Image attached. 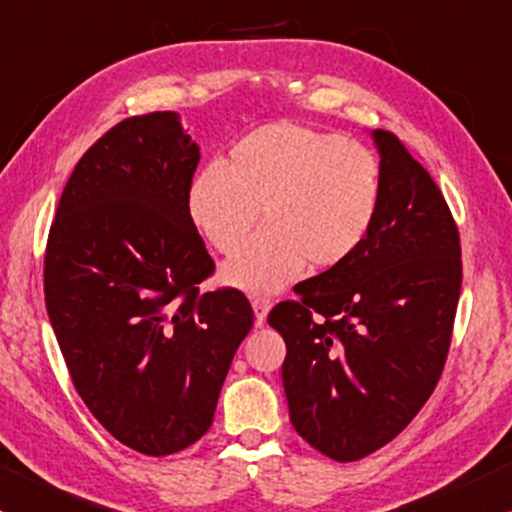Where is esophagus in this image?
I'll return each instance as SVG.
<instances>
[{"label":"esophagus","mask_w":512,"mask_h":512,"mask_svg":"<svg viewBox=\"0 0 512 512\" xmlns=\"http://www.w3.org/2000/svg\"><path fill=\"white\" fill-rule=\"evenodd\" d=\"M269 309H271V302L269 299H262V297H257V299H252V311H255V323L257 325H264V320H267V316H269Z\"/></svg>","instance_id":"34e87169"}]
</instances>
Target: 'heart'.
Wrapping results in <instances>:
<instances>
[{
    "instance_id": "obj_1",
    "label": "heart",
    "mask_w": 512,
    "mask_h": 512,
    "mask_svg": "<svg viewBox=\"0 0 512 512\" xmlns=\"http://www.w3.org/2000/svg\"><path fill=\"white\" fill-rule=\"evenodd\" d=\"M379 166L370 149L302 124L262 126L210 163L189 187V217L215 250L231 255L264 229L222 281L248 295H271L302 276L342 267L370 234L379 210Z\"/></svg>"
}]
</instances>
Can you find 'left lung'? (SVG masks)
I'll return each mask as SVG.
<instances>
[{
    "label": "left lung",
    "mask_w": 512,
    "mask_h": 512,
    "mask_svg": "<svg viewBox=\"0 0 512 512\" xmlns=\"http://www.w3.org/2000/svg\"><path fill=\"white\" fill-rule=\"evenodd\" d=\"M370 138L381 196L365 243L269 313L288 346L292 426L335 461L377 452L426 405L461 292L459 231L438 185L393 133Z\"/></svg>",
    "instance_id": "1"
}]
</instances>
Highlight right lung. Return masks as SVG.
<instances>
[{
    "label": "right lung",
    "mask_w": 512,
    "mask_h": 512,
    "mask_svg": "<svg viewBox=\"0 0 512 512\" xmlns=\"http://www.w3.org/2000/svg\"><path fill=\"white\" fill-rule=\"evenodd\" d=\"M201 152L177 112L121 121L74 166L44 262L46 311L88 410L140 454L194 445L252 327L189 217Z\"/></svg>",
    "instance_id": "obj_1"
}]
</instances>
